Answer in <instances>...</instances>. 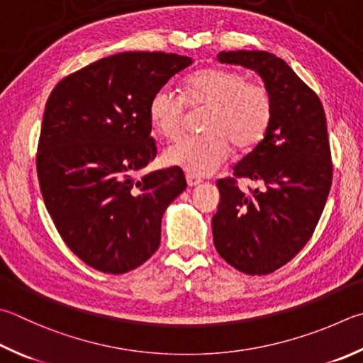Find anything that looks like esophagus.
I'll return each instance as SVG.
<instances>
[{
    "instance_id": "obj_1",
    "label": "esophagus",
    "mask_w": 363,
    "mask_h": 363,
    "mask_svg": "<svg viewBox=\"0 0 363 363\" xmlns=\"http://www.w3.org/2000/svg\"><path fill=\"white\" fill-rule=\"evenodd\" d=\"M186 182H188V184L189 186H197V184H201L202 183V180L199 179V177H194V175H186Z\"/></svg>"
}]
</instances>
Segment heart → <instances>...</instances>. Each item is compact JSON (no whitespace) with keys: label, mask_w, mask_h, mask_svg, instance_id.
Here are the masks:
<instances>
[{"label":"heart","mask_w":363,"mask_h":363,"mask_svg":"<svg viewBox=\"0 0 363 363\" xmlns=\"http://www.w3.org/2000/svg\"><path fill=\"white\" fill-rule=\"evenodd\" d=\"M186 107L207 108L202 118L205 134L169 147L162 160L194 177L216 172L228 160L230 143L237 150L256 147L269 131L273 115L269 88L229 67L193 74L184 80L182 96L170 88L155 91L148 102L150 123L164 139L177 140L183 134Z\"/></svg>","instance_id":"1"}]
</instances>
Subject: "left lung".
I'll return each instance as SVG.
<instances>
[{
  "mask_svg": "<svg viewBox=\"0 0 363 363\" xmlns=\"http://www.w3.org/2000/svg\"><path fill=\"white\" fill-rule=\"evenodd\" d=\"M218 61L261 75L273 101L264 139L218 180L221 199L211 220L213 243L246 275H267L298 255L316 229L332 184L324 107L284 60L262 50L220 52ZM235 178L262 183L245 195Z\"/></svg>",
  "mask_w": 363,
  "mask_h": 363,
  "instance_id": "left-lung-1",
  "label": "left lung"
}]
</instances>
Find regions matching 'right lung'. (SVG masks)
<instances>
[{
  "mask_svg": "<svg viewBox=\"0 0 363 363\" xmlns=\"http://www.w3.org/2000/svg\"><path fill=\"white\" fill-rule=\"evenodd\" d=\"M191 65L164 52L111 55L67 75L47 99L40 193L61 238L93 269L120 275L158 250L164 210L186 180L179 167L134 174L156 156L150 98Z\"/></svg>",
  "mask_w": 363,
  "mask_h": 363,
  "instance_id": "right-lung-1",
  "label": "right lung"
}]
</instances>
